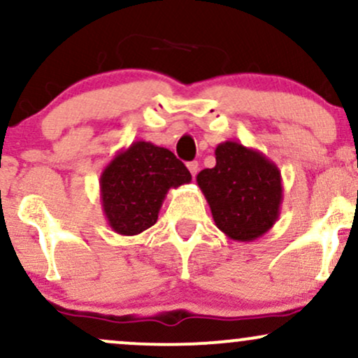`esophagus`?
Segmentation results:
<instances>
[{"label": "esophagus", "mask_w": 358, "mask_h": 358, "mask_svg": "<svg viewBox=\"0 0 358 358\" xmlns=\"http://www.w3.org/2000/svg\"><path fill=\"white\" fill-rule=\"evenodd\" d=\"M187 168H188V171L192 173V176H195L196 171H199V162H190L187 165Z\"/></svg>", "instance_id": "34e87169"}]
</instances>
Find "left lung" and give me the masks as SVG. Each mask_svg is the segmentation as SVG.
I'll list each match as a JSON object with an SVG mask.
<instances>
[{
    "label": "left lung",
    "mask_w": 358,
    "mask_h": 358,
    "mask_svg": "<svg viewBox=\"0 0 358 358\" xmlns=\"http://www.w3.org/2000/svg\"><path fill=\"white\" fill-rule=\"evenodd\" d=\"M215 162L196 175L213 222L232 241L259 239L281 213V171L261 151L237 141L220 143Z\"/></svg>",
    "instance_id": "left-lung-1"
}]
</instances>
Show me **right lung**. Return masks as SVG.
I'll list each match as a JSON object with an SVG mask.
<instances>
[{
  "label": "right lung",
  "mask_w": 358,
  "mask_h": 358,
  "mask_svg": "<svg viewBox=\"0 0 358 358\" xmlns=\"http://www.w3.org/2000/svg\"><path fill=\"white\" fill-rule=\"evenodd\" d=\"M190 182V171L170 150L134 141L117 151L101 173V202L109 227L121 236H138L156 224L168 190Z\"/></svg>",
  "instance_id": "obj_1"
}]
</instances>
